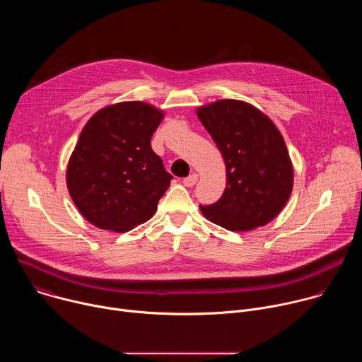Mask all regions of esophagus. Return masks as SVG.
<instances>
[{"label": "esophagus", "mask_w": 362, "mask_h": 362, "mask_svg": "<svg viewBox=\"0 0 362 362\" xmlns=\"http://www.w3.org/2000/svg\"><path fill=\"white\" fill-rule=\"evenodd\" d=\"M196 182H197V175L196 173H192L186 179H183V185L186 187H193L196 185Z\"/></svg>", "instance_id": "1"}]
</instances>
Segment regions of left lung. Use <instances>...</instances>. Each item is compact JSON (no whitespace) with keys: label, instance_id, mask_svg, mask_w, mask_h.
I'll use <instances>...</instances> for the list:
<instances>
[{"label":"left lung","instance_id":"obj_1","mask_svg":"<svg viewBox=\"0 0 362 362\" xmlns=\"http://www.w3.org/2000/svg\"><path fill=\"white\" fill-rule=\"evenodd\" d=\"M196 115L216 143L226 166L222 197L199 206L202 215L232 232L269 223L286 204L293 187V168L275 123L242 100H218Z\"/></svg>","mask_w":362,"mask_h":362}]
</instances>
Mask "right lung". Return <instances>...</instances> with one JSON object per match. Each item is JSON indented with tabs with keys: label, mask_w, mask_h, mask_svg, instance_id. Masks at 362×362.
<instances>
[{
	"label": "right lung",
	"mask_w": 362,
	"mask_h": 362,
	"mask_svg": "<svg viewBox=\"0 0 362 362\" xmlns=\"http://www.w3.org/2000/svg\"><path fill=\"white\" fill-rule=\"evenodd\" d=\"M165 112L143 101L100 109L83 127L66 182L78 212L94 226L127 232L147 222L173 179L151 150Z\"/></svg>",
	"instance_id": "obj_1"
}]
</instances>
